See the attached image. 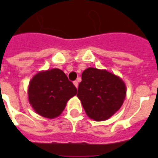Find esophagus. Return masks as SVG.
I'll use <instances>...</instances> for the list:
<instances>
[{"label":"esophagus","mask_w":158,"mask_h":158,"mask_svg":"<svg viewBox=\"0 0 158 158\" xmlns=\"http://www.w3.org/2000/svg\"><path fill=\"white\" fill-rule=\"evenodd\" d=\"M74 86L76 87V89L78 88V86H79V83H78V81H74Z\"/></svg>","instance_id":"obj_1"}]
</instances>
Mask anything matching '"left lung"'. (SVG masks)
<instances>
[{
	"instance_id": "1",
	"label": "left lung",
	"mask_w": 158,
	"mask_h": 158,
	"mask_svg": "<svg viewBox=\"0 0 158 158\" xmlns=\"http://www.w3.org/2000/svg\"><path fill=\"white\" fill-rule=\"evenodd\" d=\"M77 97L90 119L103 121L121 107L126 97V86L117 75L89 67L82 73Z\"/></svg>"
}]
</instances>
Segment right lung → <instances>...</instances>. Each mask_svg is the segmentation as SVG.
Returning a JSON list of instances; mask_svg holds the SVG:
<instances>
[{
  "instance_id": "obj_1",
  "label": "right lung",
  "mask_w": 158,
  "mask_h": 158,
  "mask_svg": "<svg viewBox=\"0 0 158 158\" xmlns=\"http://www.w3.org/2000/svg\"><path fill=\"white\" fill-rule=\"evenodd\" d=\"M77 89L60 69L38 72L29 82L28 102L37 114L48 119L59 116Z\"/></svg>"
}]
</instances>
